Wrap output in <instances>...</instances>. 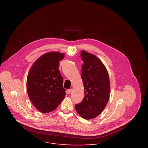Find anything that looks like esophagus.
I'll use <instances>...</instances> for the list:
<instances>
[{
    "label": "esophagus",
    "mask_w": 148,
    "mask_h": 148,
    "mask_svg": "<svg viewBox=\"0 0 148 148\" xmlns=\"http://www.w3.org/2000/svg\"><path fill=\"white\" fill-rule=\"evenodd\" d=\"M71 91H72V89H71V88L68 90H67V94H70L71 93Z\"/></svg>",
    "instance_id": "1"
}]
</instances>
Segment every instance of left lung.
Segmentation results:
<instances>
[{
	"instance_id": "1",
	"label": "left lung",
	"mask_w": 148,
	"mask_h": 148,
	"mask_svg": "<svg viewBox=\"0 0 148 148\" xmlns=\"http://www.w3.org/2000/svg\"><path fill=\"white\" fill-rule=\"evenodd\" d=\"M81 57L84 62L81 78L85 96L81 102L75 105V108L81 117L91 119L98 116L108 103L110 94L109 75L102 61L95 55L82 50Z\"/></svg>"
}]
</instances>
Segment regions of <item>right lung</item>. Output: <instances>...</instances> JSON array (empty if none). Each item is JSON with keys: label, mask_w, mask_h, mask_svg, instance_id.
Returning a JSON list of instances; mask_svg holds the SVG:
<instances>
[{"label": "right lung", "mask_w": 148, "mask_h": 148, "mask_svg": "<svg viewBox=\"0 0 148 148\" xmlns=\"http://www.w3.org/2000/svg\"><path fill=\"white\" fill-rule=\"evenodd\" d=\"M64 54L49 52L39 57L32 66L27 78L29 97L42 113L54 111L66 95L62 77L58 70L59 61Z\"/></svg>", "instance_id": "obj_1"}]
</instances>
